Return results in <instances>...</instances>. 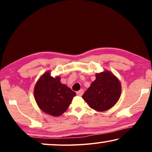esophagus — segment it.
<instances>
[{"label": "esophagus", "instance_id": "34e87169", "mask_svg": "<svg viewBox=\"0 0 152 152\" xmlns=\"http://www.w3.org/2000/svg\"><path fill=\"white\" fill-rule=\"evenodd\" d=\"M84 89H80V91L77 92V95H79V96H82V95L84 94Z\"/></svg>", "mask_w": 152, "mask_h": 152}]
</instances>
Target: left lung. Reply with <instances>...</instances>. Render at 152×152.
I'll return each mask as SVG.
<instances>
[{
  "label": "left lung",
  "mask_w": 152,
  "mask_h": 152,
  "mask_svg": "<svg viewBox=\"0 0 152 152\" xmlns=\"http://www.w3.org/2000/svg\"><path fill=\"white\" fill-rule=\"evenodd\" d=\"M95 80L82 95L89 107L97 111H105L117 103L121 94V84L109 70L97 73Z\"/></svg>",
  "instance_id": "obj_1"
}]
</instances>
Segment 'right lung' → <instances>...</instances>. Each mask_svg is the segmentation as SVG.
<instances>
[{"label": "right lung", "instance_id": "add662e5", "mask_svg": "<svg viewBox=\"0 0 152 152\" xmlns=\"http://www.w3.org/2000/svg\"><path fill=\"white\" fill-rule=\"evenodd\" d=\"M76 93L60 82V77H53L48 71L37 81L34 95L37 105L45 113L59 116L69 107Z\"/></svg>", "mask_w": 152, "mask_h": 152}]
</instances>
